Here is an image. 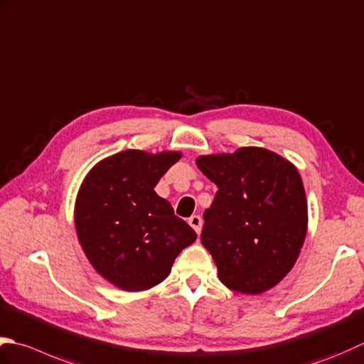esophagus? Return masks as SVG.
<instances>
[{"mask_svg": "<svg viewBox=\"0 0 364 364\" xmlns=\"http://www.w3.org/2000/svg\"><path fill=\"white\" fill-rule=\"evenodd\" d=\"M188 223H189V225H191L192 229H194L197 233H200V230H202V218H200V216H197V215L191 216Z\"/></svg>", "mask_w": 364, "mask_h": 364, "instance_id": "obj_1", "label": "esophagus"}]
</instances>
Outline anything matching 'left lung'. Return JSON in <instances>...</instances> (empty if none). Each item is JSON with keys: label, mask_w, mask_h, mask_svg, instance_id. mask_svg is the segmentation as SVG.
Masks as SVG:
<instances>
[{"label": "left lung", "mask_w": 364, "mask_h": 364, "mask_svg": "<svg viewBox=\"0 0 364 364\" xmlns=\"http://www.w3.org/2000/svg\"><path fill=\"white\" fill-rule=\"evenodd\" d=\"M196 164L218 186L200 240L219 281L246 295L273 289L294 268L308 232V202L296 167L259 146L198 156Z\"/></svg>", "instance_id": "obj_1"}]
</instances>
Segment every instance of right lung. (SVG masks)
Here are the masks:
<instances>
[{"label":"right lung","instance_id":"obj_1","mask_svg":"<svg viewBox=\"0 0 364 364\" xmlns=\"http://www.w3.org/2000/svg\"><path fill=\"white\" fill-rule=\"evenodd\" d=\"M180 151L126 149L99 161L77 192L74 223L85 255L105 281L144 291L170 274L176 255L197 238L156 194Z\"/></svg>","mask_w":364,"mask_h":364}]
</instances>
